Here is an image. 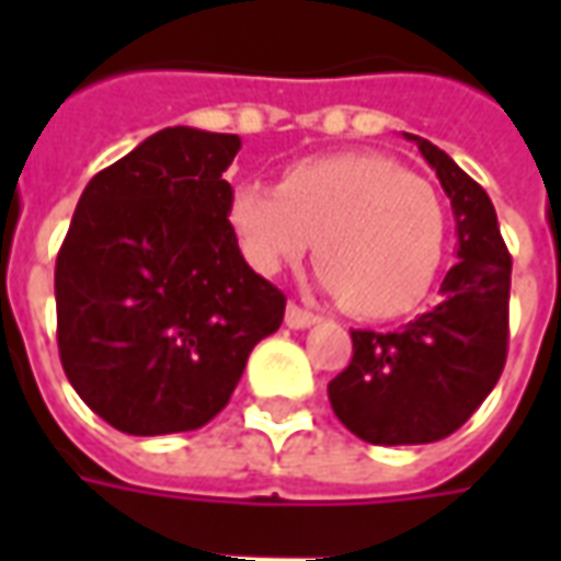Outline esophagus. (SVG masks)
<instances>
[{
  "label": "esophagus",
  "instance_id": "1",
  "mask_svg": "<svg viewBox=\"0 0 561 561\" xmlns=\"http://www.w3.org/2000/svg\"><path fill=\"white\" fill-rule=\"evenodd\" d=\"M318 321H321V318H318L316 312L304 309V306L288 304V309H285V324L291 330H306L312 328V324H318Z\"/></svg>",
  "mask_w": 561,
  "mask_h": 561
}]
</instances>
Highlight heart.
I'll return each mask as SVG.
<instances>
[{"mask_svg": "<svg viewBox=\"0 0 561 561\" xmlns=\"http://www.w3.org/2000/svg\"><path fill=\"white\" fill-rule=\"evenodd\" d=\"M231 225L261 273H279L316 240L321 285L360 318L412 312L433 288L447 245L442 201L381 156H318L279 185L240 183Z\"/></svg>", "mask_w": 561, "mask_h": 561, "instance_id": "b5f03b06", "label": "heart"}]
</instances>
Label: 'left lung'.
Segmentation results:
<instances>
[{
  "mask_svg": "<svg viewBox=\"0 0 561 561\" xmlns=\"http://www.w3.org/2000/svg\"><path fill=\"white\" fill-rule=\"evenodd\" d=\"M450 197L457 264L442 300L393 333L352 330V364L328 385L333 412L369 445H430L478 412L505 369L511 255L490 195L430 140L405 135Z\"/></svg>",
  "mask_w": 561,
  "mask_h": 561,
  "instance_id": "obj_1",
  "label": "left lung"
}]
</instances>
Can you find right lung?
I'll list each match as a JSON object with an SVG mask.
<instances>
[{
	"mask_svg": "<svg viewBox=\"0 0 561 561\" xmlns=\"http://www.w3.org/2000/svg\"><path fill=\"white\" fill-rule=\"evenodd\" d=\"M237 135L161 128L90 180L56 257L71 388L128 435L188 433L228 405L285 294L228 221Z\"/></svg>",
	"mask_w": 561,
	"mask_h": 561,
	"instance_id": "right-lung-1",
	"label": "right lung"
}]
</instances>
